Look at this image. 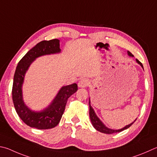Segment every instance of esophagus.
<instances>
[{
    "mask_svg": "<svg viewBox=\"0 0 157 157\" xmlns=\"http://www.w3.org/2000/svg\"><path fill=\"white\" fill-rule=\"evenodd\" d=\"M88 84H89V81H88V79L86 78H83L79 80L78 83V86L79 88H85L88 86Z\"/></svg>",
    "mask_w": 157,
    "mask_h": 157,
    "instance_id": "34e87169",
    "label": "esophagus"
}]
</instances>
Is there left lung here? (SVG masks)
<instances>
[{
	"label": "left lung",
	"mask_w": 157,
	"mask_h": 157,
	"mask_svg": "<svg viewBox=\"0 0 157 157\" xmlns=\"http://www.w3.org/2000/svg\"><path fill=\"white\" fill-rule=\"evenodd\" d=\"M128 56H130V57H134V56L132 55V53H131L130 51H128ZM136 62L139 64L141 65V67L143 68L144 69V67H143V64H142L141 62L140 61H139L137 59H136ZM89 115H90V121L92 122V124L93 127L95 128L97 130L99 131V132H101L102 133H105V134H113V133H115V132H120L121 131H123L124 130L127 129L129 127H130L132 125L134 124V122H135L136 119H135V121H134L132 123L130 124L129 125H127V126H125L124 128H121V129H119V130H113V129H110V128H107L105 125L102 123V122L100 121V119H99L98 116L96 115V114L95 113V111H94L93 108H92V106H90V99H89Z\"/></svg>",
	"instance_id": "1"
}]
</instances>
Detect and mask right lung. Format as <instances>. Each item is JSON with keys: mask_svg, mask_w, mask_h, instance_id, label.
<instances>
[{"mask_svg": "<svg viewBox=\"0 0 157 157\" xmlns=\"http://www.w3.org/2000/svg\"><path fill=\"white\" fill-rule=\"evenodd\" d=\"M60 51L59 40L41 41L25 54L16 67L12 87L13 105L20 118L31 128L45 130L56 127L63 115L68 99L78 90V85L75 83L62 86L49 106L40 112L30 110L24 103L22 86L25 73L31 64L40 56L58 53Z\"/></svg>", "mask_w": 157, "mask_h": 157, "instance_id": "obj_1", "label": "right lung"}]
</instances>
